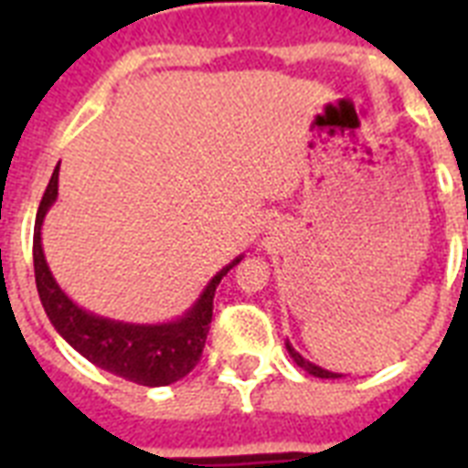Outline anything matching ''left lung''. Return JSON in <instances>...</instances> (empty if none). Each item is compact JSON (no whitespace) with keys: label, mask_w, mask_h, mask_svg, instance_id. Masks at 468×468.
<instances>
[{"label":"left lung","mask_w":468,"mask_h":468,"mask_svg":"<svg viewBox=\"0 0 468 468\" xmlns=\"http://www.w3.org/2000/svg\"><path fill=\"white\" fill-rule=\"evenodd\" d=\"M284 345H286V352H289V356H292L293 362L299 364L301 369H303V371H308V374H311V377H318V378H340V377H342V374H337V371L323 369V367H318V364L308 362L306 356H301L299 352H296V349L292 347V342H289V340H286Z\"/></svg>","instance_id":"left-lung-1"}]
</instances>
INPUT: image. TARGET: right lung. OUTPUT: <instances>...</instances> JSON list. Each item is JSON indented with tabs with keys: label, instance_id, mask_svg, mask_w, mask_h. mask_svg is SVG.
Masks as SVG:
<instances>
[{
	"label": "right lung",
	"instance_id": "right-lung-1",
	"mask_svg": "<svg viewBox=\"0 0 468 468\" xmlns=\"http://www.w3.org/2000/svg\"><path fill=\"white\" fill-rule=\"evenodd\" d=\"M58 198V169L48 182L40 198L33 228V270L38 286L40 303L62 340L80 352L84 359L97 364L99 369L141 386H167L189 374L204 352L206 335L213 318V296L216 286L245 255H238L198 293L189 311L167 323H126L97 315L77 306L55 282L53 271L43 255V220Z\"/></svg>",
	"mask_w": 468,
	"mask_h": 468
}]
</instances>
